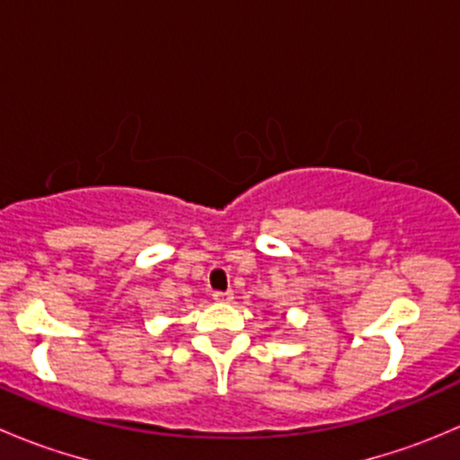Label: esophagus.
Here are the masks:
<instances>
[{
	"mask_svg": "<svg viewBox=\"0 0 460 460\" xmlns=\"http://www.w3.org/2000/svg\"><path fill=\"white\" fill-rule=\"evenodd\" d=\"M213 300L216 303H231L234 300V291H213Z\"/></svg>",
	"mask_w": 460,
	"mask_h": 460,
	"instance_id": "obj_1",
	"label": "esophagus"
}]
</instances>
